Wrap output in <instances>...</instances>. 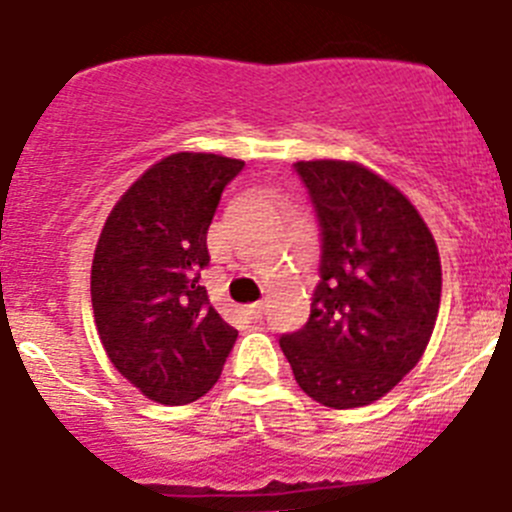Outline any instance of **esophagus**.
I'll return each mask as SVG.
<instances>
[{"label":"esophagus","instance_id":"esophagus-1","mask_svg":"<svg viewBox=\"0 0 512 512\" xmlns=\"http://www.w3.org/2000/svg\"><path fill=\"white\" fill-rule=\"evenodd\" d=\"M247 313H250V319H262V313H265V303L262 301H257V303H252V306H247Z\"/></svg>","mask_w":512,"mask_h":512}]
</instances>
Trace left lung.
Masks as SVG:
<instances>
[{"mask_svg":"<svg viewBox=\"0 0 512 512\" xmlns=\"http://www.w3.org/2000/svg\"><path fill=\"white\" fill-rule=\"evenodd\" d=\"M321 229L311 316L280 336L303 393L329 408L382 398L416 367L441 301L436 242L416 206L344 160L293 165Z\"/></svg>","mask_w":512,"mask_h":512,"instance_id":"1","label":"left lung"}]
</instances>
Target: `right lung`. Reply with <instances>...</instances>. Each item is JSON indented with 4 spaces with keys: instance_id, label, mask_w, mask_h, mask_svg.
I'll return each mask as SVG.
<instances>
[{
    "instance_id": "1",
    "label": "right lung",
    "mask_w": 512,
    "mask_h": 512,
    "mask_svg": "<svg viewBox=\"0 0 512 512\" xmlns=\"http://www.w3.org/2000/svg\"><path fill=\"white\" fill-rule=\"evenodd\" d=\"M242 168L211 153L168 155L127 188L101 229L91 265L99 339L155 403L209 393L237 342L199 280L209 267V224Z\"/></svg>"
}]
</instances>
